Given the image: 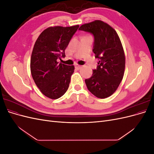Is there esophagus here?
I'll return each mask as SVG.
<instances>
[{"mask_svg":"<svg viewBox=\"0 0 154 154\" xmlns=\"http://www.w3.org/2000/svg\"><path fill=\"white\" fill-rule=\"evenodd\" d=\"M75 67L77 69H80L82 68V66H80V65H78V64H76L75 65Z\"/></svg>","mask_w":154,"mask_h":154,"instance_id":"1","label":"esophagus"}]
</instances>
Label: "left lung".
<instances>
[{"label":"left lung","instance_id":"1","mask_svg":"<svg viewBox=\"0 0 154 154\" xmlns=\"http://www.w3.org/2000/svg\"><path fill=\"white\" fill-rule=\"evenodd\" d=\"M79 29L94 35L92 51L99 59L92 76L85 80L86 85L93 95L106 98L117 90L124 76L125 55L122 42L114 28L100 20L83 24Z\"/></svg>","mask_w":154,"mask_h":154}]
</instances>
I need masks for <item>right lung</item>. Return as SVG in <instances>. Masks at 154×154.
Listing matches in <instances>:
<instances>
[{
  "instance_id": "right-lung-1",
  "label": "right lung",
  "mask_w": 154,
  "mask_h": 154,
  "mask_svg": "<svg viewBox=\"0 0 154 154\" xmlns=\"http://www.w3.org/2000/svg\"><path fill=\"white\" fill-rule=\"evenodd\" d=\"M78 27H49L35 42L30 62L31 75L40 92L49 98L58 99L68 89L74 66L57 60L66 57L65 50Z\"/></svg>"
}]
</instances>
